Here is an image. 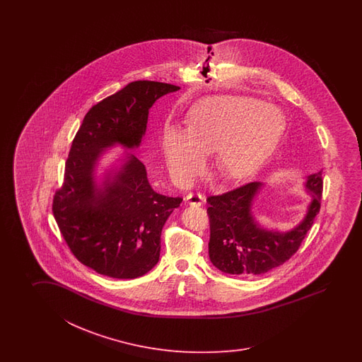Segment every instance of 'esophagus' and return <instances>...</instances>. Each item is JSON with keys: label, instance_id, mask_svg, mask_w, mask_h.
I'll use <instances>...</instances> for the list:
<instances>
[{"label": "esophagus", "instance_id": "obj_1", "mask_svg": "<svg viewBox=\"0 0 362 362\" xmlns=\"http://www.w3.org/2000/svg\"><path fill=\"white\" fill-rule=\"evenodd\" d=\"M186 202L190 206H202V204L206 203V198L202 194H192V192H190V194L186 195Z\"/></svg>", "mask_w": 362, "mask_h": 362}]
</instances>
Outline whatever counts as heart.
Returning a JSON list of instances; mask_svg holds the SVG:
<instances>
[{
    "label": "heart",
    "instance_id": "b5f03b06",
    "mask_svg": "<svg viewBox=\"0 0 362 362\" xmlns=\"http://www.w3.org/2000/svg\"><path fill=\"white\" fill-rule=\"evenodd\" d=\"M282 132L284 117L277 108L246 97L217 95L192 107L187 129L165 125L162 148L177 184H192L204 167L206 154L214 151L220 176L240 182L262 168Z\"/></svg>",
    "mask_w": 362,
    "mask_h": 362
}]
</instances>
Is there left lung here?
<instances>
[{"mask_svg":"<svg viewBox=\"0 0 362 362\" xmlns=\"http://www.w3.org/2000/svg\"><path fill=\"white\" fill-rule=\"evenodd\" d=\"M262 187V182H250L207 199L211 223L208 254L211 262L223 273L264 274L282 265L299 250L320 212L322 170L308 176L304 187L310 194V202L303 220L290 230L267 229L256 220L254 203Z\"/></svg>","mask_w":362,"mask_h":362,"instance_id":"1","label":"left lung"}]
</instances>
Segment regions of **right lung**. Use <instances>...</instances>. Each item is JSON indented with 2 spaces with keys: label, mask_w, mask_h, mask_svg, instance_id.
<instances>
[{
  "label": "right lung",
  "mask_w": 362,
  "mask_h": 362,
  "mask_svg": "<svg viewBox=\"0 0 362 362\" xmlns=\"http://www.w3.org/2000/svg\"><path fill=\"white\" fill-rule=\"evenodd\" d=\"M178 89L158 81H133L93 106L72 142L53 214L77 260L102 276L133 279L159 262L163 226L182 198L155 192L146 167L132 153L100 176L97 168L111 147L139 148L148 110Z\"/></svg>",
  "instance_id": "add662e5"
}]
</instances>
